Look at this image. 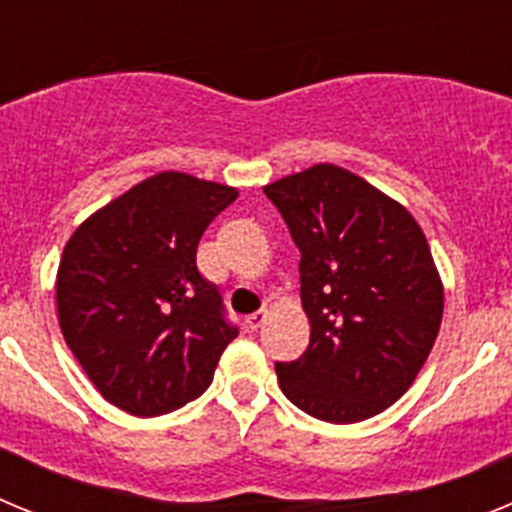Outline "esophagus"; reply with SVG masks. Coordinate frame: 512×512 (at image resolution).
I'll return each instance as SVG.
<instances>
[{
    "instance_id": "esophagus-1",
    "label": "esophagus",
    "mask_w": 512,
    "mask_h": 512,
    "mask_svg": "<svg viewBox=\"0 0 512 512\" xmlns=\"http://www.w3.org/2000/svg\"><path fill=\"white\" fill-rule=\"evenodd\" d=\"M266 318H269V310L253 312V315H248V318H246V328L248 330H259L261 325L266 323Z\"/></svg>"
}]
</instances>
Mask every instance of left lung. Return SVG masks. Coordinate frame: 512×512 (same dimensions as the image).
I'll return each instance as SVG.
<instances>
[{"mask_svg": "<svg viewBox=\"0 0 512 512\" xmlns=\"http://www.w3.org/2000/svg\"><path fill=\"white\" fill-rule=\"evenodd\" d=\"M300 248L310 346L277 361L292 405L359 423L408 392L436 343L443 287L413 215L361 176L318 164L264 187Z\"/></svg>", "mask_w": 512, "mask_h": 512, "instance_id": "left-lung-1", "label": "left lung"}]
</instances>
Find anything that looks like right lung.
<instances>
[{"instance_id":"right-lung-1","label":"right lung","mask_w":512,"mask_h":512,"mask_svg":"<svg viewBox=\"0 0 512 512\" xmlns=\"http://www.w3.org/2000/svg\"><path fill=\"white\" fill-rule=\"evenodd\" d=\"M238 192L164 171L81 223L58 266L63 338L107 402L138 418L210 387L238 325L197 269L207 225Z\"/></svg>"}]
</instances>
